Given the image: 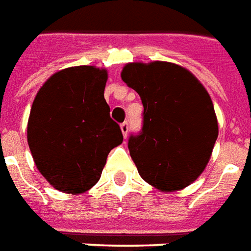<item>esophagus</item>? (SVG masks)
Returning a JSON list of instances; mask_svg holds the SVG:
<instances>
[{
  "label": "esophagus",
  "mask_w": 251,
  "mask_h": 251,
  "mask_svg": "<svg viewBox=\"0 0 251 251\" xmlns=\"http://www.w3.org/2000/svg\"><path fill=\"white\" fill-rule=\"evenodd\" d=\"M121 130H122V134H124V137H126L127 135V131H129V125H127V122H122L121 124Z\"/></svg>",
  "instance_id": "esophagus-1"
}]
</instances>
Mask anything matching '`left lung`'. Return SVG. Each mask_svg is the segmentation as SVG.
Returning a JSON list of instances; mask_svg holds the SVG:
<instances>
[{"label": "left lung", "instance_id": "left-lung-1", "mask_svg": "<svg viewBox=\"0 0 251 251\" xmlns=\"http://www.w3.org/2000/svg\"><path fill=\"white\" fill-rule=\"evenodd\" d=\"M121 77L140 94L142 129L127 148L146 182L163 192L190 185L201 176L218 137L214 106L206 89L176 64H127Z\"/></svg>", "mask_w": 251, "mask_h": 251}]
</instances>
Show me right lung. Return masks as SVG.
<instances>
[{"mask_svg": "<svg viewBox=\"0 0 251 251\" xmlns=\"http://www.w3.org/2000/svg\"><path fill=\"white\" fill-rule=\"evenodd\" d=\"M106 79L105 69H64L34 98L27 144L37 169L59 192L78 194L94 186L107 154L124 140L103 97Z\"/></svg>", "mask_w": 251, "mask_h": 251, "instance_id": "right-lung-1", "label": "right lung"}]
</instances>
